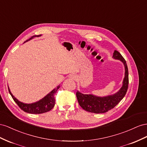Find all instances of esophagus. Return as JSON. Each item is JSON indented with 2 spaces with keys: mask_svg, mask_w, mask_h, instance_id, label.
<instances>
[{
  "mask_svg": "<svg viewBox=\"0 0 147 147\" xmlns=\"http://www.w3.org/2000/svg\"><path fill=\"white\" fill-rule=\"evenodd\" d=\"M69 78H71V79H76V76L75 74H70L69 75Z\"/></svg>",
  "mask_w": 147,
  "mask_h": 147,
  "instance_id": "1",
  "label": "esophagus"
}]
</instances>
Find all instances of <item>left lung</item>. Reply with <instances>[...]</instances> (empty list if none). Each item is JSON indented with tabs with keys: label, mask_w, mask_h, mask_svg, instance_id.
Listing matches in <instances>:
<instances>
[{
	"label": "left lung",
	"mask_w": 147,
	"mask_h": 147,
	"mask_svg": "<svg viewBox=\"0 0 147 147\" xmlns=\"http://www.w3.org/2000/svg\"><path fill=\"white\" fill-rule=\"evenodd\" d=\"M113 57L115 59L122 61L124 65L125 76L123 86L116 94L103 97H97L92 94H83L77 91L76 97L79 105L88 112L97 114L106 113L116 107L126 94L129 85V73L126 61L117 50H115Z\"/></svg>",
	"instance_id": "obj_1"
}]
</instances>
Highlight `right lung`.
Segmentation results:
<instances>
[{
    "label": "right lung",
    "instance_id": "add662e5",
    "mask_svg": "<svg viewBox=\"0 0 147 147\" xmlns=\"http://www.w3.org/2000/svg\"><path fill=\"white\" fill-rule=\"evenodd\" d=\"M41 35L32 36L30 39H29L28 40L25 41L24 42L32 39L33 37H39ZM59 88L60 85L57 86L55 89L52 90L49 94H48L43 98L40 100L39 101L29 104L22 103L16 99L11 93L9 88H8V91H9V93L11 95L12 98L13 99L15 103L18 105V107L22 109L23 111L28 113H31V114H41V113H44L50 111L54 107V106H55V100L54 96H55V94H56L57 90L59 89Z\"/></svg>",
    "mask_w": 147,
    "mask_h": 147
}]
</instances>
